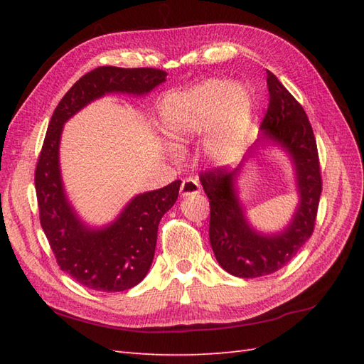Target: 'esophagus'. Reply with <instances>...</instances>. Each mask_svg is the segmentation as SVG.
Here are the masks:
<instances>
[{
  "label": "esophagus",
  "instance_id": "1",
  "mask_svg": "<svg viewBox=\"0 0 364 364\" xmlns=\"http://www.w3.org/2000/svg\"><path fill=\"white\" fill-rule=\"evenodd\" d=\"M180 194L183 197L200 194V183L197 180H194V178H186V180H183V183H181Z\"/></svg>",
  "mask_w": 364,
  "mask_h": 364
}]
</instances>
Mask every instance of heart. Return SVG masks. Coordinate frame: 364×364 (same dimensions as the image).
Here are the masks:
<instances>
[{"mask_svg":"<svg viewBox=\"0 0 364 364\" xmlns=\"http://www.w3.org/2000/svg\"><path fill=\"white\" fill-rule=\"evenodd\" d=\"M250 97L242 87L213 80L192 90L166 98L162 128L173 144H186L213 125L206 151L219 161L235 158L241 150L250 117Z\"/></svg>","mask_w":364,"mask_h":364,"instance_id":"obj_1","label":"heart"}]
</instances>
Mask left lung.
<instances>
[{
    "instance_id": "8db88e82",
    "label": "left lung",
    "mask_w": 364,
    "mask_h": 364,
    "mask_svg": "<svg viewBox=\"0 0 364 364\" xmlns=\"http://www.w3.org/2000/svg\"><path fill=\"white\" fill-rule=\"evenodd\" d=\"M267 89L269 106L261 129L264 137L289 153L297 175L300 203L288 228L264 236L247 223L235 192V175L239 168L228 172L225 167H214L200 173L205 194L210 198V242L215 259L228 274L241 278L274 274L296 257L313 235L322 192L318 145L306 112L269 70ZM257 150L252 146L249 156Z\"/></svg>"
}]
</instances>
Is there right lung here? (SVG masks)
I'll return each mask as SVG.
<instances>
[{
    "instance_id": "add662e5",
    "label": "right lung",
    "mask_w": 364,
    "mask_h": 364,
    "mask_svg": "<svg viewBox=\"0 0 364 364\" xmlns=\"http://www.w3.org/2000/svg\"><path fill=\"white\" fill-rule=\"evenodd\" d=\"M166 76L164 70L150 67H98L73 84L51 115L34 176L41 225L58 266L89 289L119 292L144 280L156 249L159 220L176 202L181 181L134 197L109 227H84L60 181L63 125L92 100L109 92L142 95L164 82Z\"/></svg>"
}]
</instances>
